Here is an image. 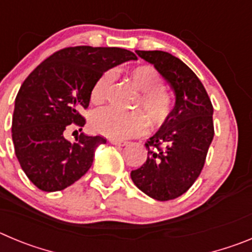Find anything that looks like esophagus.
Returning <instances> with one entry per match:
<instances>
[{
	"label": "esophagus",
	"instance_id": "esophagus-1",
	"mask_svg": "<svg viewBox=\"0 0 252 252\" xmlns=\"http://www.w3.org/2000/svg\"><path fill=\"white\" fill-rule=\"evenodd\" d=\"M110 142L112 145H116V146H126V145H128L127 141H121V140H110Z\"/></svg>",
	"mask_w": 252,
	"mask_h": 252
}]
</instances>
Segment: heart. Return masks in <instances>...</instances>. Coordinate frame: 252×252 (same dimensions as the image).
Masks as SVG:
<instances>
[{"label":"heart","instance_id":"b5f03b06","mask_svg":"<svg viewBox=\"0 0 252 252\" xmlns=\"http://www.w3.org/2000/svg\"><path fill=\"white\" fill-rule=\"evenodd\" d=\"M130 80L141 91L136 107L141 111L121 112L115 108H103L92 117V128L114 140L135 137L146 132L149 121L152 126H161L167 121L172 110V96L163 89V78L151 64H140L128 71ZM114 72L102 73L91 90V101L101 105L106 101Z\"/></svg>","mask_w":252,"mask_h":252}]
</instances>
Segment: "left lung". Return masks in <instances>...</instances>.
I'll return each instance as SVG.
<instances>
[{"label": "left lung", "instance_id": "1", "mask_svg": "<svg viewBox=\"0 0 252 252\" xmlns=\"http://www.w3.org/2000/svg\"><path fill=\"white\" fill-rule=\"evenodd\" d=\"M174 90L167 121L145 144L147 160L131 171L133 184L158 201L179 197L201 174L214 138L211 100L201 81L177 57L163 51H136Z\"/></svg>", "mask_w": 252, "mask_h": 252}]
</instances>
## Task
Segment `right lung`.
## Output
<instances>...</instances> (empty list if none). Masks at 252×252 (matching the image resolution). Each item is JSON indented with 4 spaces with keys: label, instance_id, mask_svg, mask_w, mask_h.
Segmentation results:
<instances>
[{
    "label": "right lung",
    "instance_id": "obj_1",
    "mask_svg": "<svg viewBox=\"0 0 252 252\" xmlns=\"http://www.w3.org/2000/svg\"><path fill=\"white\" fill-rule=\"evenodd\" d=\"M130 60L137 57L125 48L66 47L41 62L21 85L12 141L21 167L40 190L61 191L89 171L94 150L106 138L81 133L71 142L64 132L71 124L85 125L80 111L89 107L97 78Z\"/></svg>",
    "mask_w": 252,
    "mask_h": 252
}]
</instances>
